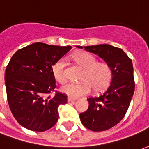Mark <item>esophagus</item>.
I'll list each match as a JSON object with an SVG mask.
<instances>
[{
  "mask_svg": "<svg viewBox=\"0 0 149 149\" xmlns=\"http://www.w3.org/2000/svg\"><path fill=\"white\" fill-rule=\"evenodd\" d=\"M76 100V99H73V98H72V97H68L67 98V101L68 102H72V101H74Z\"/></svg>",
  "mask_w": 149,
  "mask_h": 149,
  "instance_id": "esophagus-1",
  "label": "esophagus"
}]
</instances>
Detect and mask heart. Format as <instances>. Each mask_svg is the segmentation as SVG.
<instances>
[{
	"label": "heart",
	"mask_w": 149,
	"mask_h": 149,
	"mask_svg": "<svg viewBox=\"0 0 149 149\" xmlns=\"http://www.w3.org/2000/svg\"><path fill=\"white\" fill-rule=\"evenodd\" d=\"M72 58L84 71L81 77V83H69L62 86L61 90L64 94L72 98L85 96L89 93L92 88L95 92L105 89L112 78V70L106 63H99L97 58L90 53L79 52L72 56ZM52 73L56 81L63 84L67 80L65 73V60L59 59L53 64Z\"/></svg>",
	"instance_id": "heart-1"
}]
</instances>
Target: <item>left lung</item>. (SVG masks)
I'll list each match as a JSON object with an SVG mask.
<instances>
[{
    "mask_svg": "<svg viewBox=\"0 0 149 149\" xmlns=\"http://www.w3.org/2000/svg\"><path fill=\"white\" fill-rule=\"evenodd\" d=\"M103 59L112 70V80L100 96L89 97L88 109L80 114L81 123L94 132L108 130L125 116L134 93L135 83L132 60L121 49L110 45L77 46Z\"/></svg>",
    "mask_w": 149,
    "mask_h": 149,
    "instance_id": "1",
    "label": "left lung"
}]
</instances>
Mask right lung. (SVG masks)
Here are the masks:
<instances>
[{
  "label": "right lung",
  "mask_w": 149,
  "mask_h": 149,
  "mask_svg": "<svg viewBox=\"0 0 149 149\" xmlns=\"http://www.w3.org/2000/svg\"><path fill=\"white\" fill-rule=\"evenodd\" d=\"M71 49L37 42L12 56L5 74L7 99L13 115L24 128L44 132L57 121L58 107L66 104L67 97L61 93L48 97L56 88L52 67Z\"/></svg>",
  "instance_id": "right-lung-1"
}]
</instances>
